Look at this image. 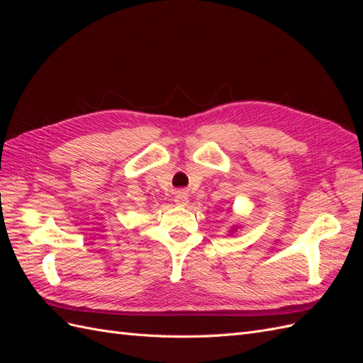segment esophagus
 <instances>
[{
  "label": "esophagus",
  "instance_id": "obj_1",
  "mask_svg": "<svg viewBox=\"0 0 363 363\" xmlns=\"http://www.w3.org/2000/svg\"><path fill=\"white\" fill-rule=\"evenodd\" d=\"M174 201L177 203L179 206L188 204V201H189V199H188V194H184V192H177V195L174 196Z\"/></svg>",
  "mask_w": 363,
  "mask_h": 363
}]
</instances>
